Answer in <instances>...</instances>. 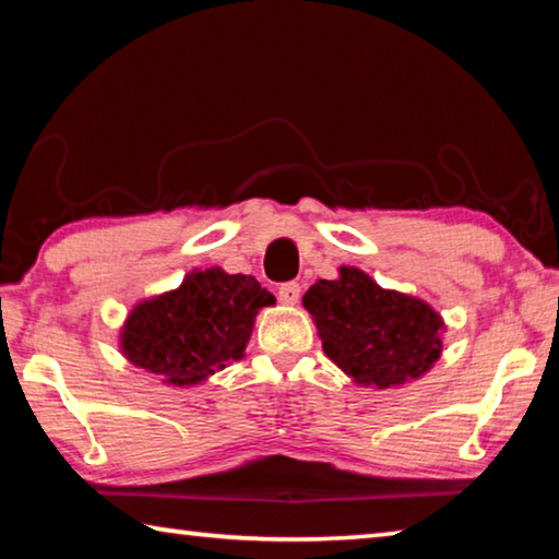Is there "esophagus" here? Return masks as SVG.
<instances>
[{"mask_svg":"<svg viewBox=\"0 0 559 559\" xmlns=\"http://www.w3.org/2000/svg\"><path fill=\"white\" fill-rule=\"evenodd\" d=\"M278 300L283 306H296L300 300V286L298 283H286V286L278 288Z\"/></svg>","mask_w":559,"mask_h":559,"instance_id":"obj_1","label":"esophagus"}]
</instances>
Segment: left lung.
<instances>
[{
  "instance_id": "8db88e82",
  "label": "left lung",
  "mask_w": 559,
  "mask_h": 559,
  "mask_svg": "<svg viewBox=\"0 0 559 559\" xmlns=\"http://www.w3.org/2000/svg\"><path fill=\"white\" fill-rule=\"evenodd\" d=\"M337 273L302 296L325 355L359 386L390 390L427 374L441 357L447 330L437 310L427 300L382 288L355 266Z\"/></svg>"
}]
</instances>
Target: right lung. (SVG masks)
Segmentation results:
<instances>
[{"instance_id":"obj_1","label":"right lung","mask_w":559,"mask_h":559,"mask_svg":"<svg viewBox=\"0 0 559 559\" xmlns=\"http://www.w3.org/2000/svg\"><path fill=\"white\" fill-rule=\"evenodd\" d=\"M276 298L253 276L194 269L182 286L140 300L120 328V353L165 384L192 386L243 357L259 310Z\"/></svg>"}]
</instances>
